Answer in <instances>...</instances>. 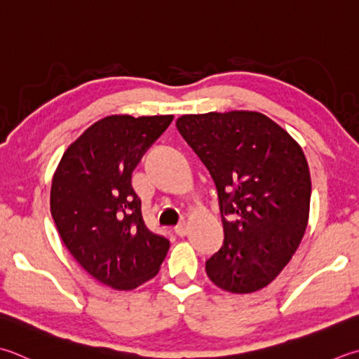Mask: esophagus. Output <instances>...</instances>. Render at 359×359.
<instances>
[{
	"label": "esophagus",
	"mask_w": 359,
	"mask_h": 359,
	"mask_svg": "<svg viewBox=\"0 0 359 359\" xmlns=\"http://www.w3.org/2000/svg\"><path fill=\"white\" fill-rule=\"evenodd\" d=\"M187 231H188V229H187L185 224H180L179 227H175V229H174V233L177 235L179 238H184V236L187 235Z\"/></svg>",
	"instance_id": "1"
}]
</instances>
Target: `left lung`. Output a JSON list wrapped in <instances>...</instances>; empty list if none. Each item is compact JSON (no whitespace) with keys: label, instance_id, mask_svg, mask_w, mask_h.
Returning a JSON list of instances; mask_svg holds the SVG:
<instances>
[{"label":"left lung","instance_id":"obj_1","mask_svg":"<svg viewBox=\"0 0 359 359\" xmlns=\"http://www.w3.org/2000/svg\"><path fill=\"white\" fill-rule=\"evenodd\" d=\"M177 130L217 189L224 244L205 262L210 280L235 294L268 286L304 238L310 170L299 143L259 111L182 115Z\"/></svg>","mask_w":359,"mask_h":359}]
</instances>
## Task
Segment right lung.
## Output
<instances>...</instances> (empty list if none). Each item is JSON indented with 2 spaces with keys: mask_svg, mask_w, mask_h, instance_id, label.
Masks as SVG:
<instances>
[{
  "mask_svg": "<svg viewBox=\"0 0 359 359\" xmlns=\"http://www.w3.org/2000/svg\"><path fill=\"white\" fill-rule=\"evenodd\" d=\"M172 118L105 116L68 146L54 172L51 215L63 244L91 277L118 291L156 277L170 249L144 226L130 179Z\"/></svg>",
  "mask_w": 359,
  "mask_h": 359,
  "instance_id": "obj_1",
  "label": "right lung"
}]
</instances>
